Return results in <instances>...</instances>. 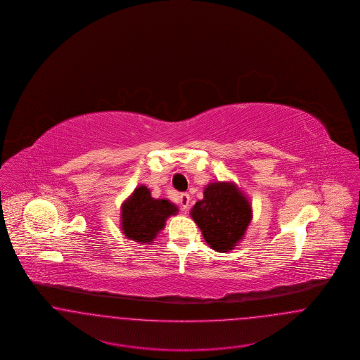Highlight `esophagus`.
I'll return each mask as SVG.
<instances>
[{
  "label": "esophagus",
  "mask_w": 360,
  "mask_h": 360,
  "mask_svg": "<svg viewBox=\"0 0 360 360\" xmlns=\"http://www.w3.org/2000/svg\"><path fill=\"white\" fill-rule=\"evenodd\" d=\"M178 201H179L181 209H182L184 212H186L188 204H190V195H188V193H181V194L178 195Z\"/></svg>",
  "instance_id": "1"
}]
</instances>
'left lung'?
I'll list each match as a JSON object with an SVG mask.
<instances>
[{
  "label": "left lung",
  "instance_id": "left-lung-1",
  "mask_svg": "<svg viewBox=\"0 0 360 360\" xmlns=\"http://www.w3.org/2000/svg\"><path fill=\"white\" fill-rule=\"evenodd\" d=\"M190 214L206 243L217 252H226L243 239L252 209L236 185L214 182L206 186L204 198L195 202Z\"/></svg>",
  "mask_w": 360,
  "mask_h": 360
}]
</instances>
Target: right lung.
I'll return each instance as SVG.
<instances>
[{
    "label": "right lung",
    "mask_w": 360,
    "mask_h": 360,
    "mask_svg": "<svg viewBox=\"0 0 360 360\" xmlns=\"http://www.w3.org/2000/svg\"><path fill=\"white\" fill-rule=\"evenodd\" d=\"M176 212L178 207L169 200H155L148 188L139 186L121 207L122 233L128 239L148 244Z\"/></svg>",
    "instance_id": "right-lung-1"
}]
</instances>
